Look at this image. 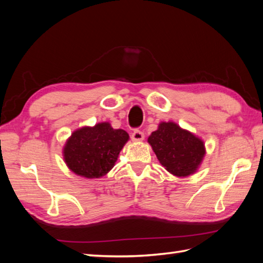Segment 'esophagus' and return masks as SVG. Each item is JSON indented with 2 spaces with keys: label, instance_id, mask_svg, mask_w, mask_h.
<instances>
[{
  "label": "esophagus",
  "instance_id": "obj_1",
  "mask_svg": "<svg viewBox=\"0 0 263 263\" xmlns=\"http://www.w3.org/2000/svg\"><path fill=\"white\" fill-rule=\"evenodd\" d=\"M144 138H145V134L139 129H135L132 134V139L134 141H141L144 140Z\"/></svg>",
  "mask_w": 263,
  "mask_h": 263
}]
</instances>
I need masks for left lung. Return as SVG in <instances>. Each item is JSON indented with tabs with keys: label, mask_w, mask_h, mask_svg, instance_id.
Returning a JSON list of instances; mask_svg holds the SVG:
<instances>
[{
	"label": "left lung",
	"mask_w": 263,
	"mask_h": 263,
	"mask_svg": "<svg viewBox=\"0 0 263 263\" xmlns=\"http://www.w3.org/2000/svg\"><path fill=\"white\" fill-rule=\"evenodd\" d=\"M158 160L170 173L186 177L195 172L203 160V141L172 122L161 123L148 138Z\"/></svg>",
	"instance_id": "1"
}]
</instances>
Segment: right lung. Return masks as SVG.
I'll return each instance as SVG.
<instances>
[{"mask_svg":"<svg viewBox=\"0 0 263 263\" xmlns=\"http://www.w3.org/2000/svg\"><path fill=\"white\" fill-rule=\"evenodd\" d=\"M129 136L108 123L76 130L63 149L67 165L78 176L101 178L113 168Z\"/></svg>","mask_w":263,"mask_h":263,"instance_id":"1","label":"right lung"}]
</instances>
